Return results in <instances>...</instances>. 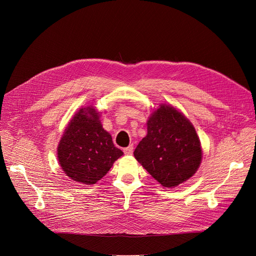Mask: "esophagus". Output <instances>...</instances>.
<instances>
[{
  "mask_svg": "<svg viewBox=\"0 0 256 256\" xmlns=\"http://www.w3.org/2000/svg\"><path fill=\"white\" fill-rule=\"evenodd\" d=\"M132 152H134V147H132V145H130V146L126 147V148H124V152L126 156H130V154H132Z\"/></svg>",
  "mask_w": 256,
  "mask_h": 256,
  "instance_id": "1",
  "label": "esophagus"
}]
</instances>
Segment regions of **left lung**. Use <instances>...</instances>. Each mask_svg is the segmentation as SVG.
Here are the masks:
<instances>
[{
	"instance_id": "8db88e82",
	"label": "left lung",
	"mask_w": 256,
	"mask_h": 256,
	"mask_svg": "<svg viewBox=\"0 0 256 256\" xmlns=\"http://www.w3.org/2000/svg\"><path fill=\"white\" fill-rule=\"evenodd\" d=\"M134 156L163 188H174L196 173L202 147L191 121L173 106L160 104Z\"/></svg>"
}]
</instances>
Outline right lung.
Wrapping results in <instances>:
<instances>
[{
	"mask_svg": "<svg viewBox=\"0 0 256 256\" xmlns=\"http://www.w3.org/2000/svg\"><path fill=\"white\" fill-rule=\"evenodd\" d=\"M100 118V112L94 106H82L68 121L58 144L62 170L80 184H96L124 154L114 146Z\"/></svg>",
	"mask_w": 256,
	"mask_h": 256,
	"instance_id": "obj_1",
	"label": "right lung"
}]
</instances>
